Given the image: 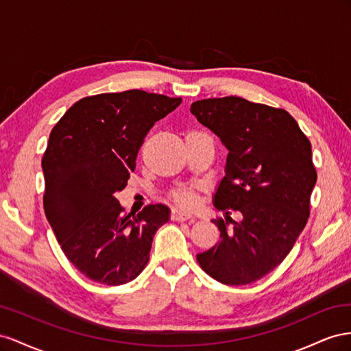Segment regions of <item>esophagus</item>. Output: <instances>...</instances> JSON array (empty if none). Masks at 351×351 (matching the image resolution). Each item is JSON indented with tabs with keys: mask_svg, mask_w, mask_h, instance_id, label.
<instances>
[{
	"mask_svg": "<svg viewBox=\"0 0 351 351\" xmlns=\"http://www.w3.org/2000/svg\"><path fill=\"white\" fill-rule=\"evenodd\" d=\"M191 217H193L191 213H188L186 210H184L181 207H175L172 210V219L173 220H179V222H182V220H188V219H191Z\"/></svg>",
	"mask_w": 351,
	"mask_h": 351,
	"instance_id": "esophagus-1",
	"label": "esophagus"
}]
</instances>
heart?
Wrapping results in <instances>:
<instances>
[{"label": "heart", "mask_w": 351, "mask_h": 351, "mask_svg": "<svg viewBox=\"0 0 351 351\" xmlns=\"http://www.w3.org/2000/svg\"><path fill=\"white\" fill-rule=\"evenodd\" d=\"M175 199L179 206L182 207H194L195 206V195L193 189H179L173 194Z\"/></svg>", "instance_id": "1"}]
</instances>
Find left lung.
<instances>
[{"instance_id":"left-lung-1","label":"left lung","mask_w":351,"mask_h":351,"mask_svg":"<svg viewBox=\"0 0 351 351\" xmlns=\"http://www.w3.org/2000/svg\"><path fill=\"white\" fill-rule=\"evenodd\" d=\"M191 113L228 149L213 195L215 207L225 212V219L212 220L220 241L197 260L225 285L256 282L282 263L307 223L317 179L312 145L285 110L241 97L202 99ZM229 208L239 221L230 219Z\"/></svg>"}]
</instances>
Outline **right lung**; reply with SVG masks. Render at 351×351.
Listing matches in <instances>:
<instances>
[{
  "mask_svg": "<svg viewBox=\"0 0 351 351\" xmlns=\"http://www.w3.org/2000/svg\"><path fill=\"white\" fill-rule=\"evenodd\" d=\"M182 98L139 89L79 99L49 134L43 157L45 216L72 265L104 285L143 272L170 208L149 204L125 215L114 197L136 166L138 149L157 120Z\"/></svg>",
  "mask_w": 351,
  "mask_h": 351,
  "instance_id": "obj_1",
  "label": "right lung"
}]
</instances>
